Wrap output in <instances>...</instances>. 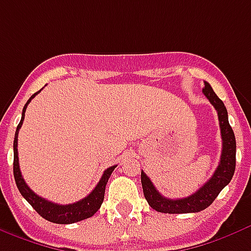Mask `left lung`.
<instances>
[{
  "instance_id": "left-lung-1",
  "label": "left lung",
  "mask_w": 251,
  "mask_h": 251,
  "mask_svg": "<svg viewBox=\"0 0 251 251\" xmlns=\"http://www.w3.org/2000/svg\"><path fill=\"white\" fill-rule=\"evenodd\" d=\"M202 92L218 113L221 137H222V153H221L220 165L215 169L210 179L203 186L200 187L194 194L186 198H178V200H170V198L161 196L151 183L150 178L144 172H141V183L144 189L145 198L154 210L159 213L185 214V213H198V211L205 210L218 197L221 190L226 185H229L234 176L237 146H235L234 131L227 120V110L225 107L224 102L218 98L209 83L205 82V88L202 89Z\"/></svg>"
}]
</instances>
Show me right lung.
<instances>
[{"mask_svg":"<svg viewBox=\"0 0 251 251\" xmlns=\"http://www.w3.org/2000/svg\"><path fill=\"white\" fill-rule=\"evenodd\" d=\"M41 90H38L37 93H34L31 96L27 102L25 103V106L22 109V117L20 124L17 126L16 135H14V144H13V150H14V161H13V173H14V179H16V185L18 187V190L22 194V197L26 200L33 209L38 213V214L45 218V220L53 222V224H74V222H78V221L86 220V218H90L93 215L97 213V210L101 207L102 202H103V197H105V187H106V183L110 178L111 173L116 169L117 165L114 166H110L107 168L103 174H102L100 182L97 183V186L93 189V192L89 194L88 197L82 198L81 201L74 202V203H69V205H58V203H54V202H50L42 197L37 196L36 193L31 190L30 187L27 186L25 179L22 178L21 170H20V162H18V131L21 129L22 122H24V118H25V111H26V107L29 105V102L36 97L37 94L40 93Z\"/></svg>","mask_w":251,"mask_h":251,"instance_id":"1","label":"right lung"}]
</instances>
